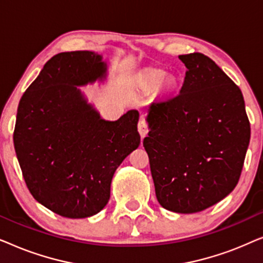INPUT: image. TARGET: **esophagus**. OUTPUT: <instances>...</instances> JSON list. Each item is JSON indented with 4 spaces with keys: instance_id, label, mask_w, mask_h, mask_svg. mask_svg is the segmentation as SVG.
<instances>
[{
    "instance_id": "1",
    "label": "esophagus",
    "mask_w": 263,
    "mask_h": 263,
    "mask_svg": "<svg viewBox=\"0 0 263 263\" xmlns=\"http://www.w3.org/2000/svg\"><path fill=\"white\" fill-rule=\"evenodd\" d=\"M138 130H139V133H140V136H141L142 139L145 138V136H146L147 134H148V125H147L145 120H141V121L139 122V124H138Z\"/></svg>"
}]
</instances>
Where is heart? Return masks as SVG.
I'll list each match as a JSON object with an SVG mask.
<instances>
[{"mask_svg": "<svg viewBox=\"0 0 263 263\" xmlns=\"http://www.w3.org/2000/svg\"><path fill=\"white\" fill-rule=\"evenodd\" d=\"M146 85L149 88H157L163 84L164 87L167 91H174L177 86V80L172 77H167L165 75L164 71H152L146 77Z\"/></svg>", "mask_w": 263, "mask_h": 263, "instance_id": "obj_1", "label": "heart"}]
</instances>
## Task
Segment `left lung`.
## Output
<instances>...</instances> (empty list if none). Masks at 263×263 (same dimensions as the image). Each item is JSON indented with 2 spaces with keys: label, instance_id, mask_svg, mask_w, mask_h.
Masks as SVG:
<instances>
[{
  "label": "left lung",
  "instance_id": "left-lung-1",
  "mask_svg": "<svg viewBox=\"0 0 263 263\" xmlns=\"http://www.w3.org/2000/svg\"><path fill=\"white\" fill-rule=\"evenodd\" d=\"M186 67L181 92L148 107L149 158L158 202L190 214L213 206L235 189L250 141L238 86L203 53L179 55Z\"/></svg>",
  "mask_w": 263,
  "mask_h": 263
}]
</instances>
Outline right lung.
<instances>
[{
  "label": "right lung",
  "mask_w": 263,
  "mask_h": 263,
  "mask_svg": "<svg viewBox=\"0 0 263 263\" xmlns=\"http://www.w3.org/2000/svg\"><path fill=\"white\" fill-rule=\"evenodd\" d=\"M106 77L98 52L57 53L17 106L13 140L24 179L32 196L61 217L99 213L115 171L140 145L138 110L106 121L81 92Z\"/></svg>",
  "instance_id": "right-lung-1"
}]
</instances>
